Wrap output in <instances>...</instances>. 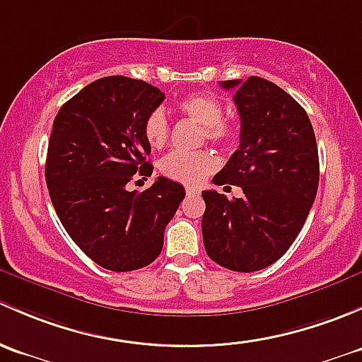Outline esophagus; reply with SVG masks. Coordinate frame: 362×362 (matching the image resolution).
<instances>
[{
    "label": "esophagus",
    "mask_w": 362,
    "mask_h": 362,
    "mask_svg": "<svg viewBox=\"0 0 362 362\" xmlns=\"http://www.w3.org/2000/svg\"><path fill=\"white\" fill-rule=\"evenodd\" d=\"M186 195L188 197L200 195V188H197V186H186Z\"/></svg>",
    "instance_id": "obj_1"
}]
</instances>
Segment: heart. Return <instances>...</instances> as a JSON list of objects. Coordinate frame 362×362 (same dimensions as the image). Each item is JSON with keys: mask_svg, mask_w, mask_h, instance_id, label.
I'll return each instance as SVG.
<instances>
[{"mask_svg": "<svg viewBox=\"0 0 362 362\" xmlns=\"http://www.w3.org/2000/svg\"><path fill=\"white\" fill-rule=\"evenodd\" d=\"M177 111L188 120L204 127V134L214 143H233L237 137V127L226 122L225 111L219 100L207 94H189L177 103ZM169 120L162 110H155L144 120V137L155 150L165 146L169 139ZM218 167V160L209 151L199 153H174L167 155L160 162V173L186 186H199Z\"/></svg>", "mask_w": 362, "mask_h": 362, "instance_id": "heart-1", "label": "heart"}]
</instances>
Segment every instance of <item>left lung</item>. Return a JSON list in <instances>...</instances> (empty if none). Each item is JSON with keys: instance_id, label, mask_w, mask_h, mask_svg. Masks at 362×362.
I'll return each mask as SVG.
<instances>
[{"instance_id": "left-lung-1", "label": "left lung", "mask_w": 362, "mask_h": 362, "mask_svg": "<svg viewBox=\"0 0 362 362\" xmlns=\"http://www.w3.org/2000/svg\"><path fill=\"white\" fill-rule=\"evenodd\" d=\"M240 117V144L212 177L240 186L228 199L202 192V237L212 262L233 272H256L277 262L303 228L319 186V153L307 111L264 78L228 80Z\"/></svg>"}]
</instances>
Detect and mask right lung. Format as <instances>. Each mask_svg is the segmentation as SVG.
<instances>
[{"label":"right lung","mask_w":362,"mask_h":362,"mask_svg":"<svg viewBox=\"0 0 362 362\" xmlns=\"http://www.w3.org/2000/svg\"><path fill=\"white\" fill-rule=\"evenodd\" d=\"M163 99L143 80L106 76L81 88L54 120L45 165L50 200L74 244L106 270L153 263L186 195L162 176L144 192L127 188L134 176L153 173L144 120Z\"/></svg>","instance_id":"add662e5"}]
</instances>
